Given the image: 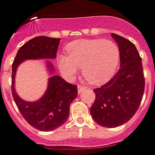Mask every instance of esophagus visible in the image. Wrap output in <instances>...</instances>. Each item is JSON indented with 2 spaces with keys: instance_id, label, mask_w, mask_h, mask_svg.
I'll return each mask as SVG.
<instances>
[{
  "instance_id": "obj_1",
  "label": "esophagus",
  "mask_w": 155,
  "mask_h": 155,
  "mask_svg": "<svg viewBox=\"0 0 155 155\" xmlns=\"http://www.w3.org/2000/svg\"><path fill=\"white\" fill-rule=\"evenodd\" d=\"M87 88L86 86H84V85H81V84H78V94H81V93L83 92L84 91H85Z\"/></svg>"
}]
</instances>
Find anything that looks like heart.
<instances>
[{"instance_id":"heart-1","label":"heart","mask_w":155,"mask_h":155,"mask_svg":"<svg viewBox=\"0 0 155 155\" xmlns=\"http://www.w3.org/2000/svg\"><path fill=\"white\" fill-rule=\"evenodd\" d=\"M66 51L68 56H58L57 63L68 80L73 79L82 68L83 76L89 83L102 84L115 75L120 64V48L112 40H77L67 45Z\"/></svg>"}]
</instances>
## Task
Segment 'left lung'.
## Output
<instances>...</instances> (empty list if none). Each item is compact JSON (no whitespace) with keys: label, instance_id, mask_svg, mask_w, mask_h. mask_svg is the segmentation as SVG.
<instances>
[{"label":"left lung","instance_id":"obj_1","mask_svg":"<svg viewBox=\"0 0 155 155\" xmlns=\"http://www.w3.org/2000/svg\"><path fill=\"white\" fill-rule=\"evenodd\" d=\"M121 51L120 70L107 84L94 90L91 108L94 121L106 128H116L129 121L143 97L145 78L141 58L135 45L116 33L111 34Z\"/></svg>","mask_w":155,"mask_h":155}]
</instances>
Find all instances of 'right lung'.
I'll list each match as a JSON object with an SVG mask.
<instances>
[{"label": "right lung", "mask_w": 155, "mask_h": 155, "mask_svg": "<svg viewBox=\"0 0 155 155\" xmlns=\"http://www.w3.org/2000/svg\"><path fill=\"white\" fill-rule=\"evenodd\" d=\"M60 39L38 36L27 41L18 50L12 64V95L21 114L32 127L40 131H51L63 125L68 119L70 105L78 97V86L69 84L58 75L47 60V67L52 74L48 79L47 90L41 98L26 102L17 95L15 89V72L18 65L26 59L48 58L57 57Z\"/></svg>", "instance_id": "add662e5"}]
</instances>
